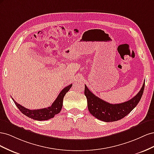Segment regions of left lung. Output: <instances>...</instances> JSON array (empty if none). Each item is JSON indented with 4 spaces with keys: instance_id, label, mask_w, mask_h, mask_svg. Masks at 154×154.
Returning <instances> with one entry per match:
<instances>
[{
    "instance_id": "left-lung-1",
    "label": "left lung",
    "mask_w": 154,
    "mask_h": 154,
    "mask_svg": "<svg viewBox=\"0 0 154 154\" xmlns=\"http://www.w3.org/2000/svg\"><path fill=\"white\" fill-rule=\"evenodd\" d=\"M144 82L137 94L124 103L111 104L96 96L85 85V96L87 99L88 109L97 119L105 122H112L122 119L131 112L140 101L144 88Z\"/></svg>"
}]
</instances>
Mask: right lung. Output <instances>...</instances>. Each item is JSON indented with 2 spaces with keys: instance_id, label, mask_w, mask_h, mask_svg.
Listing matches in <instances>:
<instances>
[{
  "instance_id": "1",
  "label": "right lung",
  "mask_w": 154,
  "mask_h": 154,
  "mask_svg": "<svg viewBox=\"0 0 154 154\" xmlns=\"http://www.w3.org/2000/svg\"><path fill=\"white\" fill-rule=\"evenodd\" d=\"M72 87V84L65 87L60 92L57 98L55 100L51 106L48 107V108L37 109V110H29L25 108L24 106L17 103V102L12 99L14 103L20 110L21 112L31 119H33L37 121H44L48 120L51 118H54L55 115L58 114L62 110L63 105V97L66 95V93L69 91L70 88Z\"/></svg>"
}]
</instances>
